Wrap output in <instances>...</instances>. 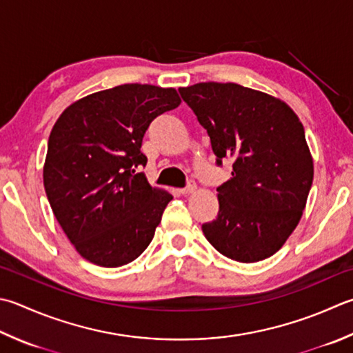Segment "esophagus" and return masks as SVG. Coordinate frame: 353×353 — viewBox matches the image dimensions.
<instances>
[{
    "mask_svg": "<svg viewBox=\"0 0 353 353\" xmlns=\"http://www.w3.org/2000/svg\"><path fill=\"white\" fill-rule=\"evenodd\" d=\"M195 189H196V183L194 181V179H189L188 185H185V188H183V189H179V194H181V195H189V194H194Z\"/></svg>",
    "mask_w": 353,
    "mask_h": 353,
    "instance_id": "1",
    "label": "esophagus"
}]
</instances>
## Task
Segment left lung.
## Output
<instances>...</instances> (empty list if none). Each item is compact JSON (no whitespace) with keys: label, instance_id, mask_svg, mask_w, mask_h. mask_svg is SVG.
Masks as SVG:
<instances>
[{"label":"left lung","instance_id":"1","mask_svg":"<svg viewBox=\"0 0 353 353\" xmlns=\"http://www.w3.org/2000/svg\"><path fill=\"white\" fill-rule=\"evenodd\" d=\"M208 130L215 163H230L218 185V215L203 224L214 248L239 263L281 249L300 223L314 179L304 128L288 104L235 83L178 89Z\"/></svg>","mask_w":353,"mask_h":353}]
</instances>
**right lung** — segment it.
Listing matches in <instances>:
<instances>
[{"label": "right lung", "mask_w": 353, "mask_h": 353, "mask_svg": "<svg viewBox=\"0 0 353 353\" xmlns=\"http://www.w3.org/2000/svg\"><path fill=\"white\" fill-rule=\"evenodd\" d=\"M175 89L123 84L73 103L53 125L44 189L78 254L119 268L148 249L172 195L150 188L139 169L145 130L178 108Z\"/></svg>", "instance_id": "add662e5"}]
</instances>
